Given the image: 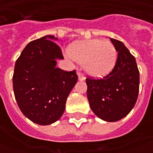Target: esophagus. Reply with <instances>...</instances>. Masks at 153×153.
I'll list each match as a JSON object with an SVG mask.
<instances>
[{
  "label": "esophagus",
  "instance_id": "34e87169",
  "mask_svg": "<svg viewBox=\"0 0 153 153\" xmlns=\"http://www.w3.org/2000/svg\"><path fill=\"white\" fill-rule=\"evenodd\" d=\"M77 75H78V78L81 81H82V80H85V77H84V75L82 73V72H77Z\"/></svg>",
  "mask_w": 153,
  "mask_h": 153
}]
</instances>
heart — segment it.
Here are the masks:
<instances>
[{"label":"heart","instance_id":"1","mask_svg":"<svg viewBox=\"0 0 153 153\" xmlns=\"http://www.w3.org/2000/svg\"><path fill=\"white\" fill-rule=\"evenodd\" d=\"M70 55L84 65L85 71L94 76L109 73L117 61V50L111 42L93 39L80 42L70 47Z\"/></svg>","mask_w":153,"mask_h":153}]
</instances>
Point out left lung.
I'll list each match as a JSON object with an SVG mask.
<instances>
[{"label": "left lung", "mask_w": 153, "mask_h": 153, "mask_svg": "<svg viewBox=\"0 0 153 153\" xmlns=\"http://www.w3.org/2000/svg\"><path fill=\"white\" fill-rule=\"evenodd\" d=\"M117 53L112 71L103 78L87 77V97L93 112L100 119L116 122L134 106L139 94L140 72L134 57L116 39L111 38Z\"/></svg>", "instance_id": "8db88e82"}]
</instances>
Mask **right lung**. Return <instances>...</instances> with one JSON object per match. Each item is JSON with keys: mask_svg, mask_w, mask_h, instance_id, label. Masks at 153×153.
I'll return each mask as SVG.
<instances>
[{"mask_svg": "<svg viewBox=\"0 0 153 153\" xmlns=\"http://www.w3.org/2000/svg\"><path fill=\"white\" fill-rule=\"evenodd\" d=\"M45 36L30 42L15 63L13 84L15 99L23 114L33 123L48 125L65 111L69 94L77 82L76 70L56 68L64 59L60 48Z\"/></svg>", "mask_w": 153, "mask_h": 153, "instance_id": "obj_1", "label": "right lung"}]
</instances>
